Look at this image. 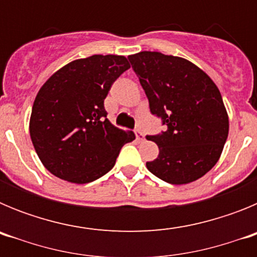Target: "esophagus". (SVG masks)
I'll list each match as a JSON object with an SVG mask.
<instances>
[{"mask_svg":"<svg viewBox=\"0 0 257 257\" xmlns=\"http://www.w3.org/2000/svg\"><path fill=\"white\" fill-rule=\"evenodd\" d=\"M135 136H136V142H143L144 140V136L140 133V130H135Z\"/></svg>","mask_w":257,"mask_h":257,"instance_id":"obj_1","label":"esophagus"}]
</instances>
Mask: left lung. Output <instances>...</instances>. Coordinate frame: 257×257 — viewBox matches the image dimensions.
Instances as JSON below:
<instances>
[{"label":"left lung","instance_id":"8db88e82","mask_svg":"<svg viewBox=\"0 0 257 257\" xmlns=\"http://www.w3.org/2000/svg\"><path fill=\"white\" fill-rule=\"evenodd\" d=\"M165 131L148 135L160 154L147 169L166 183L196 181L216 165L229 133V118L217 86L207 74L179 56L142 51L128 56Z\"/></svg>","mask_w":257,"mask_h":257}]
</instances>
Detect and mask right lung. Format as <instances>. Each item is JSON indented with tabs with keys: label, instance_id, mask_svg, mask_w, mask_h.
Masks as SVG:
<instances>
[{
	"label": "right lung",
	"instance_id": "add662e5",
	"mask_svg": "<svg viewBox=\"0 0 257 257\" xmlns=\"http://www.w3.org/2000/svg\"><path fill=\"white\" fill-rule=\"evenodd\" d=\"M130 68L124 56L77 59L52 74L32 106L29 134L38 158L56 178L91 183L110 171L119 151L135 139L113 126L104 99Z\"/></svg>",
	"mask_w": 257,
	"mask_h": 257
}]
</instances>
